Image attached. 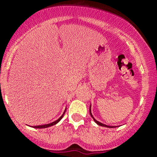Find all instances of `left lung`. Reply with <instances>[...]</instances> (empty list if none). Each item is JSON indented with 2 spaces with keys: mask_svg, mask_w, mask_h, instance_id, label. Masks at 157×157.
I'll return each instance as SVG.
<instances>
[{
  "mask_svg": "<svg viewBox=\"0 0 157 157\" xmlns=\"http://www.w3.org/2000/svg\"><path fill=\"white\" fill-rule=\"evenodd\" d=\"M91 108H90V116H91V117L93 118V119H94V121H95V123H97V124H98V125L99 126H101V127H109V128H113V127H111V126H107V125H105V124H103V123H100V122H98V120H96L95 119H94V116H92V113H91Z\"/></svg>",
  "mask_w": 157,
  "mask_h": 157,
  "instance_id": "8db88e82",
  "label": "left lung"
}]
</instances>
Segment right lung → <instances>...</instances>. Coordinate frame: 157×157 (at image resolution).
I'll use <instances>...</instances> for the list:
<instances>
[{"label":"right lung","mask_w":157,"mask_h":157,"mask_svg":"<svg viewBox=\"0 0 157 157\" xmlns=\"http://www.w3.org/2000/svg\"><path fill=\"white\" fill-rule=\"evenodd\" d=\"M65 111H66V109H65ZM65 111H64V112H63V114L62 115V116H60V117H59L57 120H56V121L52 122V123H48V124H45V125L34 126V128H47V127H51V126L55 125V124H56V123H59V122L60 121V120H61V119H62V118H63V115H64V113H65Z\"/></svg>","instance_id":"1"}]
</instances>
